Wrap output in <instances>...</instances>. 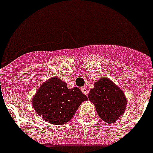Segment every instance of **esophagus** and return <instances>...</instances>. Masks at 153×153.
<instances>
[{
	"label": "esophagus",
	"mask_w": 153,
	"mask_h": 153,
	"mask_svg": "<svg viewBox=\"0 0 153 153\" xmlns=\"http://www.w3.org/2000/svg\"><path fill=\"white\" fill-rule=\"evenodd\" d=\"M81 91H82V93L84 94H85V95H88V93H89V91L88 90H87V89L86 88V87H82V88L81 89Z\"/></svg>",
	"instance_id": "1"
}]
</instances>
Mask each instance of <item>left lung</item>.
Returning <instances> with one entry per match:
<instances>
[{
	"label": "left lung",
	"instance_id": "left-lung-1",
	"mask_svg": "<svg viewBox=\"0 0 153 153\" xmlns=\"http://www.w3.org/2000/svg\"><path fill=\"white\" fill-rule=\"evenodd\" d=\"M88 98L95 105L101 119L109 124L115 123L123 115L127 105L122 90L107 78L94 82V87L90 91Z\"/></svg>",
	"mask_w": 153,
	"mask_h": 153
}]
</instances>
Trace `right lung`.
<instances>
[{
	"label": "right lung",
	"instance_id": "right-lung-1",
	"mask_svg": "<svg viewBox=\"0 0 153 153\" xmlns=\"http://www.w3.org/2000/svg\"><path fill=\"white\" fill-rule=\"evenodd\" d=\"M88 98L78 87L67 88V83L54 77L43 83L32 99L33 108L44 121L53 125H63Z\"/></svg>",
	"mask_w": 153,
	"mask_h": 153
}]
</instances>
